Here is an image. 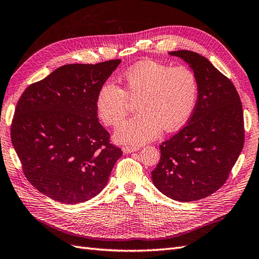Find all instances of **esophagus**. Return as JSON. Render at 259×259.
<instances>
[{
    "instance_id": "obj_1",
    "label": "esophagus",
    "mask_w": 259,
    "mask_h": 259,
    "mask_svg": "<svg viewBox=\"0 0 259 259\" xmlns=\"http://www.w3.org/2000/svg\"><path fill=\"white\" fill-rule=\"evenodd\" d=\"M136 151H139L138 146H122V152L124 154H129V153L136 152Z\"/></svg>"
}]
</instances>
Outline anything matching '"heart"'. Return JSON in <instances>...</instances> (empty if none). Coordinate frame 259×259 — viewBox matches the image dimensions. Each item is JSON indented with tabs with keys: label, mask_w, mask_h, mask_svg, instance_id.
I'll use <instances>...</instances> for the list:
<instances>
[{
	"label": "heart",
	"mask_w": 259,
	"mask_h": 259,
	"mask_svg": "<svg viewBox=\"0 0 259 259\" xmlns=\"http://www.w3.org/2000/svg\"><path fill=\"white\" fill-rule=\"evenodd\" d=\"M122 82L123 90L107 81L95 98L98 114L108 125L119 123L130 100H138L139 113L115 131L117 142L140 145L153 141L161 129L171 132L183 127L193 113L198 84L195 73L186 66L142 61L124 72Z\"/></svg>",
	"instance_id": "1"
}]
</instances>
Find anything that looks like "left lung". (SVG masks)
I'll list each match as a JSON object with an SVG mask.
<instances>
[{"mask_svg":"<svg viewBox=\"0 0 259 259\" xmlns=\"http://www.w3.org/2000/svg\"><path fill=\"white\" fill-rule=\"evenodd\" d=\"M196 76L197 101L188 123L159 145L152 180L162 194L179 202L207 197L224 186L244 144V119L233 83L195 52H169Z\"/></svg>","mask_w":259,"mask_h":259,"instance_id":"8db88e82","label":"left lung"}]
</instances>
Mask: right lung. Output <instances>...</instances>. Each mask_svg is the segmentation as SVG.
<instances>
[{"label":"right lung","mask_w":259,"mask_h":259,"mask_svg":"<svg viewBox=\"0 0 259 259\" xmlns=\"http://www.w3.org/2000/svg\"><path fill=\"white\" fill-rule=\"evenodd\" d=\"M120 60L62 66L29 85L11 128L28 181L54 201L78 204L106 187L121 149L109 143L95 98Z\"/></svg>","instance_id":"obj_1"}]
</instances>
